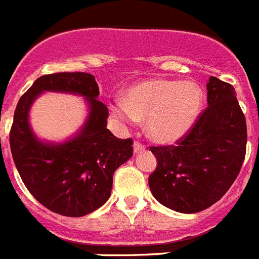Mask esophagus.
I'll list each match as a JSON object with an SVG mask.
<instances>
[{"label":"esophagus","mask_w":259,"mask_h":259,"mask_svg":"<svg viewBox=\"0 0 259 259\" xmlns=\"http://www.w3.org/2000/svg\"><path fill=\"white\" fill-rule=\"evenodd\" d=\"M145 149V145L143 144V143H140V141H135L134 143V152L135 153H138V152H141V151H144Z\"/></svg>","instance_id":"esophagus-1"}]
</instances>
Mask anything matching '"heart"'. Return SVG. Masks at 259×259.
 <instances>
[{
	"mask_svg": "<svg viewBox=\"0 0 259 259\" xmlns=\"http://www.w3.org/2000/svg\"><path fill=\"white\" fill-rule=\"evenodd\" d=\"M202 107V92L191 81L147 79L111 105L115 118L147 120L148 135L160 143L180 140L193 127Z\"/></svg>",
	"mask_w": 259,
	"mask_h": 259,
	"instance_id": "heart-1",
	"label": "heart"
}]
</instances>
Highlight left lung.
<instances>
[{
  "label": "left lung",
  "mask_w": 259,
  "mask_h": 259,
  "mask_svg": "<svg viewBox=\"0 0 259 259\" xmlns=\"http://www.w3.org/2000/svg\"><path fill=\"white\" fill-rule=\"evenodd\" d=\"M207 102L176 145L151 147L157 167L149 176L154 198L167 208L195 213L223 198L246 153V121L235 88L216 77L207 82Z\"/></svg>",
  "instance_id": "8db88e82"
}]
</instances>
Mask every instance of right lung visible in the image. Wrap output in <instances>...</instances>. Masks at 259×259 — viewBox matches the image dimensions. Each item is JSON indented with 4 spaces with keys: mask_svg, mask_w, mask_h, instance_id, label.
Instances as JSON below:
<instances>
[{
    "mask_svg": "<svg viewBox=\"0 0 259 259\" xmlns=\"http://www.w3.org/2000/svg\"><path fill=\"white\" fill-rule=\"evenodd\" d=\"M43 91L87 98L90 115L76 137L54 145L39 141L32 132L28 112ZM98 96L93 74L54 73L39 77L15 108L10 130L15 166L32 196L59 215L79 218L102 207L111 195L115 170L132 157V139H118L106 127L108 110Z\"/></svg>",
    "mask_w": 259,
    "mask_h": 259,
    "instance_id": "obj_1",
    "label": "right lung"
}]
</instances>
